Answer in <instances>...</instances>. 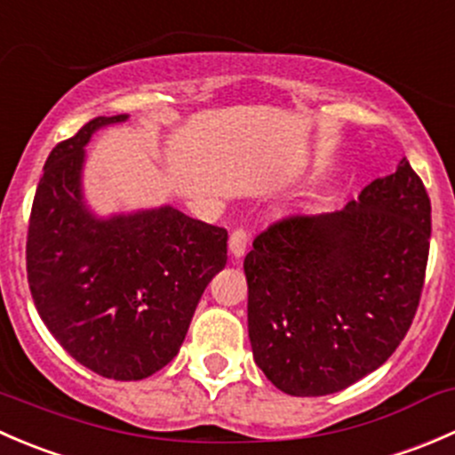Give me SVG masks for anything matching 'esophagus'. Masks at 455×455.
I'll return each instance as SVG.
<instances>
[{"label":"esophagus","instance_id":"obj_1","mask_svg":"<svg viewBox=\"0 0 455 455\" xmlns=\"http://www.w3.org/2000/svg\"><path fill=\"white\" fill-rule=\"evenodd\" d=\"M246 244H249V233L244 228H235L228 237V251L233 257H242L246 253Z\"/></svg>","mask_w":455,"mask_h":455}]
</instances>
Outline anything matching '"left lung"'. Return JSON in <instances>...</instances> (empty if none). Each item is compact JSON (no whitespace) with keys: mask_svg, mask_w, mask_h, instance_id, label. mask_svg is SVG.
Wrapping results in <instances>:
<instances>
[{"mask_svg":"<svg viewBox=\"0 0 455 455\" xmlns=\"http://www.w3.org/2000/svg\"><path fill=\"white\" fill-rule=\"evenodd\" d=\"M431 202L407 158L346 209L291 215L244 257L249 339L291 396L341 392L405 339L425 283Z\"/></svg>","mask_w":455,"mask_h":455,"instance_id":"left-lung-1","label":"left lung"}]
</instances>
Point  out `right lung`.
Instances as JSON below:
<instances>
[{"mask_svg": "<svg viewBox=\"0 0 455 455\" xmlns=\"http://www.w3.org/2000/svg\"><path fill=\"white\" fill-rule=\"evenodd\" d=\"M127 114L96 116L45 160L26 242L36 313L87 370L140 380L180 350L227 231L173 206L96 218L84 202L85 145Z\"/></svg>", "mask_w": 455, "mask_h": 455, "instance_id": "obj_1", "label": "right lung"}]
</instances>
